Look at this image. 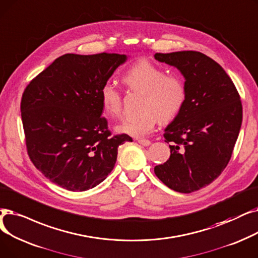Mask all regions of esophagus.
Here are the masks:
<instances>
[{
    "mask_svg": "<svg viewBox=\"0 0 258 258\" xmlns=\"http://www.w3.org/2000/svg\"><path fill=\"white\" fill-rule=\"evenodd\" d=\"M137 141H138L139 144H141L143 146H149L151 144V142L149 140H147V139H138Z\"/></svg>",
    "mask_w": 258,
    "mask_h": 258,
    "instance_id": "esophagus-1",
    "label": "esophagus"
}]
</instances>
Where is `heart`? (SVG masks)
Instances as JSON below:
<instances>
[{
  "instance_id": "obj_1",
  "label": "heart",
  "mask_w": 258,
  "mask_h": 258,
  "mask_svg": "<svg viewBox=\"0 0 258 258\" xmlns=\"http://www.w3.org/2000/svg\"><path fill=\"white\" fill-rule=\"evenodd\" d=\"M127 88L141 94L140 113L128 116L116 126L120 133L131 137H144L150 133L158 120L168 122L177 116L187 99V88L178 76L167 75L165 69L148 62L140 60L122 77ZM100 99L105 113L118 117L122 112V97L111 84H105L100 91Z\"/></svg>"
}]
</instances>
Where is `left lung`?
Returning a JSON list of instances; mask_svg holds the SVG:
<instances>
[{
	"label": "left lung",
	"instance_id": "8db88e82",
	"mask_svg": "<svg viewBox=\"0 0 258 258\" xmlns=\"http://www.w3.org/2000/svg\"><path fill=\"white\" fill-rule=\"evenodd\" d=\"M159 62L176 67L185 77L187 99L165 129L170 157L154 167L167 187L191 193L216 179L227 167L242 120L239 93L214 59L199 51L155 53Z\"/></svg>",
	"mask_w": 258,
	"mask_h": 258
}]
</instances>
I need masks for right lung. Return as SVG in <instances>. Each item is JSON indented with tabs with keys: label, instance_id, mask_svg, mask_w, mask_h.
<instances>
[{
	"label": "right lung",
	"instance_id": "right-lung-1",
	"mask_svg": "<svg viewBox=\"0 0 258 258\" xmlns=\"http://www.w3.org/2000/svg\"><path fill=\"white\" fill-rule=\"evenodd\" d=\"M125 54L67 53L27 85L21 115L27 153L46 178L69 191H86L111 172L127 134L112 137L102 116L101 88Z\"/></svg>",
	"mask_w": 258,
	"mask_h": 258
}]
</instances>
